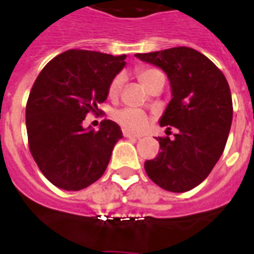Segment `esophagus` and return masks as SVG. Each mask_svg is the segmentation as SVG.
<instances>
[{"mask_svg": "<svg viewBox=\"0 0 254 254\" xmlns=\"http://www.w3.org/2000/svg\"><path fill=\"white\" fill-rule=\"evenodd\" d=\"M123 135H125V138H128V139H139V138H140V135L129 134V132H127V131H125V132H123Z\"/></svg>", "mask_w": 254, "mask_h": 254, "instance_id": "1", "label": "esophagus"}]
</instances>
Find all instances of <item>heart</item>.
I'll return each mask as SVG.
<instances>
[{
  "label": "heart",
  "mask_w": 254,
  "mask_h": 254,
  "mask_svg": "<svg viewBox=\"0 0 254 254\" xmlns=\"http://www.w3.org/2000/svg\"><path fill=\"white\" fill-rule=\"evenodd\" d=\"M162 76H163L162 72L152 69V68H143V69L138 70L139 81L147 89L150 88V85L156 79H159ZM123 83H125V75H122V73L116 75L111 80V83H110L108 95L111 98L118 96L120 89L123 87ZM115 120L126 131H131V132H139V131H142L148 123L147 115L143 111H140V110H135V108H125V110H120V111L115 112Z\"/></svg>",
  "instance_id": "heart-1"
}]
</instances>
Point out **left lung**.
<instances>
[{"label":"left lung","mask_w":254,"mask_h":254,"mask_svg":"<svg viewBox=\"0 0 254 254\" xmlns=\"http://www.w3.org/2000/svg\"><path fill=\"white\" fill-rule=\"evenodd\" d=\"M135 56L159 66L170 80L173 99L159 125L177 128L173 139H156L161 152L146 161L144 170L167 191H189L206 179L224 152L233 119L229 84L214 63L192 48Z\"/></svg>","instance_id":"obj_1"}]
</instances>
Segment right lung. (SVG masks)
Instances as JSON below:
<instances>
[{"label": "right lung", "mask_w": 254, "mask_h": 254, "mask_svg": "<svg viewBox=\"0 0 254 254\" xmlns=\"http://www.w3.org/2000/svg\"><path fill=\"white\" fill-rule=\"evenodd\" d=\"M126 57L70 49L48 63L34 81L25 114L29 150L57 188L77 191L104 174L122 129L107 119L99 131L84 128L83 120L98 114Z\"/></svg>", "instance_id": "add662e5"}]
</instances>
